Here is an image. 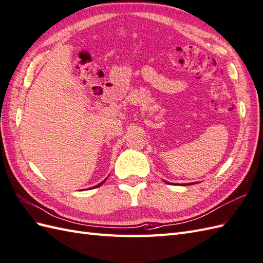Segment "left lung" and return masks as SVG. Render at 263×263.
Wrapping results in <instances>:
<instances>
[{"instance_id": "left-lung-1", "label": "left lung", "mask_w": 263, "mask_h": 263, "mask_svg": "<svg viewBox=\"0 0 263 263\" xmlns=\"http://www.w3.org/2000/svg\"><path fill=\"white\" fill-rule=\"evenodd\" d=\"M164 182H166V181H164ZM166 183H169V182H166ZM191 184H194V183H184V185H191Z\"/></svg>"}]
</instances>
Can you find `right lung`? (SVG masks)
Here are the masks:
<instances>
[{"label":"right lung","instance_id":"add662e5","mask_svg":"<svg viewBox=\"0 0 263 263\" xmlns=\"http://www.w3.org/2000/svg\"><path fill=\"white\" fill-rule=\"evenodd\" d=\"M105 180H106V179H105ZM105 180H103V181H102V182H101V183H99V184H97L96 186H93V187H99V186H101V184H103V183L105 182Z\"/></svg>","mask_w":263,"mask_h":263}]
</instances>
